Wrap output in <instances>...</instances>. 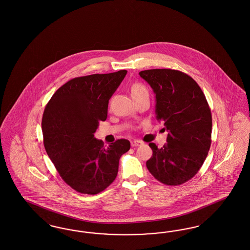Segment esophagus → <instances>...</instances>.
<instances>
[{
  "label": "esophagus",
  "mask_w": 250,
  "mask_h": 250,
  "mask_svg": "<svg viewBox=\"0 0 250 250\" xmlns=\"http://www.w3.org/2000/svg\"><path fill=\"white\" fill-rule=\"evenodd\" d=\"M142 144V141L140 140H132L131 141V146L132 147H137V146H140Z\"/></svg>",
  "instance_id": "obj_1"
}]
</instances>
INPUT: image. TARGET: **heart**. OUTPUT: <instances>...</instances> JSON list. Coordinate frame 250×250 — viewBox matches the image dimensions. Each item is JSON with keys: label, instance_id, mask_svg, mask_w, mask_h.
Returning a JSON list of instances; mask_svg holds the SVG:
<instances>
[{"label": "heart", "instance_id": "b5f03b06", "mask_svg": "<svg viewBox=\"0 0 250 250\" xmlns=\"http://www.w3.org/2000/svg\"><path fill=\"white\" fill-rule=\"evenodd\" d=\"M144 91H147V90H146V88H145L143 85H141L140 83H135V84L132 86V88H131L132 95L137 94V93H140V92H144Z\"/></svg>", "mask_w": 250, "mask_h": 250}]
</instances>
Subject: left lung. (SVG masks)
Listing matches in <instances>:
<instances>
[{"mask_svg":"<svg viewBox=\"0 0 250 250\" xmlns=\"http://www.w3.org/2000/svg\"><path fill=\"white\" fill-rule=\"evenodd\" d=\"M140 77L155 94L157 120L168 132L166 145L149 146L146 162L150 174L166 185L177 186L193 178L206 160L211 145L212 116L198 83L180 70H142Z\"/></svg>","mask_w":250,"mask_h":250,"instance_id":"left-lung-1","label":"left lung"}]
</instances>
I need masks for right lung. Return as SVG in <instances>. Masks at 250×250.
Instances as JSON below:
<instances>
[{
    "mask_svg": "<svg viewBox=\"0 0 250 250\" xmlns=\"http://www.w3.org/2000/svg\"><path fill=\"white\" fill-rule=\"evenodd\" d=\"M127 70L73 78L55 92L42 119L45 150L61 179L73 190L97 194L115 180L129 140L105 148L94 137L107 119L108 104Z\"/></svg>",
    "mask_w": 250,
    "mask_h": 250,
    "instance_id": "obj_1",
    "label": "right lung"
}]
</instances>
